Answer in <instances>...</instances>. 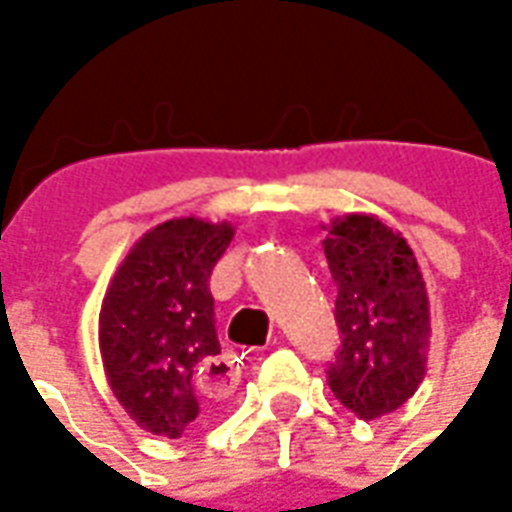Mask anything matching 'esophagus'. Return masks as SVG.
Wrapping results in <instances>:
<instances>
[{
  "label": "esophagus",
  "instance_id": "34e87169",
  "mask_svg": "<svg viewBox=\"0 0 512 512\" xmlns=\"http://www.w3.org/2000/svg\"><path fill=\"white\" fill-rule=\"evenodd\" d=\"M200 386L213 397L233 395V389L238 386V367L233 365V359H205V365L200 367Z\"/></svg>",
  "mask_w": 512,
  "mask_h": 512
}]
</instances>
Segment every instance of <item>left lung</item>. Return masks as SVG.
Returning <instances> with one entry per match:
<instances>
[{"label":"left lung","mask_w":512,"mask_h":512,"mask_svg":"<svg viewBox=\"0 0 512 512\" xmlns=\"http://www.w3.org/2000/svg\"><path fill=\"white\" fill-rule=\"evenodd\" d=\"M323 238L343 334L329 362L334 397L359 419L392 414L417 392L430 351L425 279L406 238L373 213L337 216Z\"/></svg>","instance_id":"obj_1"}]
</instances>
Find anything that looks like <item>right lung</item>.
<instances>
[{"instance_id":"right-lung-1","label":"right lung","mask_w":512,"mask_h":512,"mask_svg":"<svg viewBox=\"0 0 512 512\" xmlns=\"http://www.w3.org/2000/svg\"><path fill=\"white\" fill-rule=\"evenodd\" d=\"M233 235V224L197 216L156 224L106 288L98 318L106 381L147 433L180 439L219 400L197 378L205 359L222 354L208 279Z\"/></svg>"}]
</instances>
